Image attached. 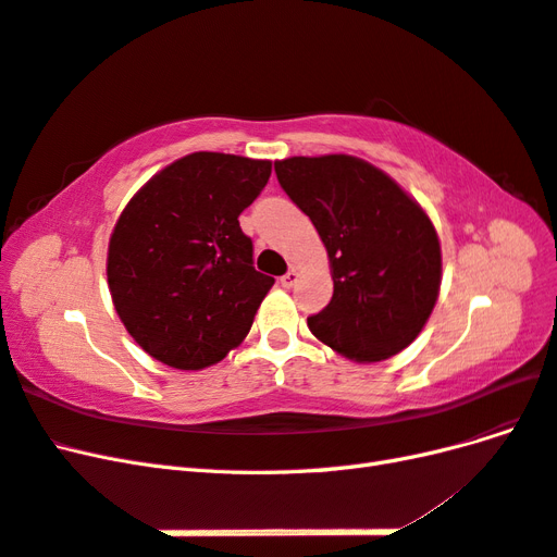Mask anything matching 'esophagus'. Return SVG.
<instances>
[{"mask_svg":"<svg viewBox=\"0 0 557 557\" xmlns=\"http://www.w3.org/2000/svg\"><path fill=\"white\" fill-rule=\"evenodd\" d=\"M297 278H299L297 269H288V274L281 276V285H283V288H293V285L297 283Z\"/></svg>","mask_w":557,"mask_h":557,"instance_id":"34e87169","label":"esophagus"}]
</instances>
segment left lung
I'll return each instance as SVG.
<instances>
[{
	"instance_id": "1",
	"label": "left lung",
	"mask_w": 557,
	"mask_h": 557,
	"mask_svg": "<svg viewBox=\"0 0 557 557\" xmlns=\"http://www.w3.org/2000/svg\"><path fill=\"white\" fill-rule=\"evenodd\" d=\"M274 170L330 258L334 293L307 320L311 334L356 362L397 356L423 332L442 288V244L430 215L360 158L297 156Z\"/></svg>"
}]
</instances>
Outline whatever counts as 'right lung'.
Returning a JSON list of instances; mask_svg holds the SVG:
<instances>
[{"instance_id":"1","label":"right lung","mask_w":557,"mask_h":557,"mask_svg":"<svg viewBox=\"0 0 557 557\" xmlns=\"http://www.w3.org/2000/svg\"><path fill=\"white\" fill-rule=\"evenodd\" d=\"M269 174V160L199 150L148 178L117 215L109 290L150 358L197 372L246 339L274 278L252 267L239 215Z\"/></svg>"}]
</instances>
